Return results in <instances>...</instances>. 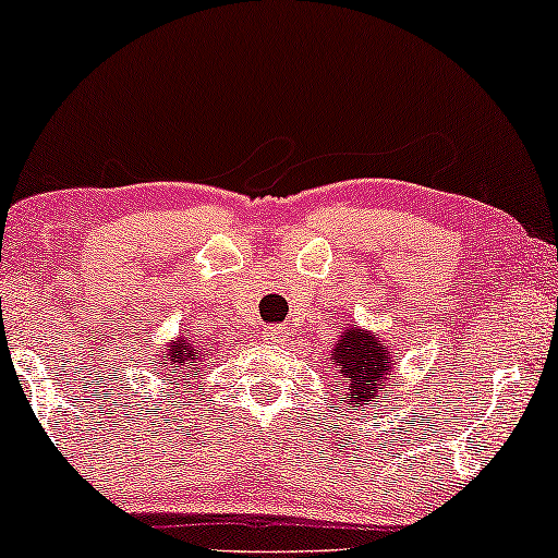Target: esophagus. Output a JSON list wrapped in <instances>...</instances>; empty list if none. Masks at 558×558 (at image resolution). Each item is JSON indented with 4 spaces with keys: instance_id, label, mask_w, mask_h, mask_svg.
I'll list each match as a JSON object with an SVG mask.
<instances>
[{
    "instance_id": "34e87169",
    "label": "esophagus",
    "mask_w": 558,
    "mask_h": 558,
    "mask_svg": "<svg viewBox=\"0 0 558 558\" xmlns=\"http://www.w3.org/2000/svg\"><path fill=\"white\" fill-rule=\"evenodd\" d=\"M287 338V328H281V325H269L266 328V341L269 343H281Z\"/></svg>"
}]
</instances>
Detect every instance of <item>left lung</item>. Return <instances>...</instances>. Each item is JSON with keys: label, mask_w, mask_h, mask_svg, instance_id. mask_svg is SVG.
I'll return each instance as SVG.
<instances>
[{"label": "left lung", "mask_w": 558, "mask_h": 558, "mask_svg": "<svg viewBox=\"0 0 558 558\" xmlns=\"http://www.w3.org/2000/svg\"><path fill=\"white\" fill-rule=\"evenodd\" d=\"M330 361L336 364V374L341 376L343 385L349 387L343 402L349 400L353 408H361V404L374 408V402H379V397L387 392L392 361H389V351L372 332L353 328L343 332L341 341L332 345Z\"/></svg>", "instance_id": "1"}]
</instances>
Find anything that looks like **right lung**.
<instances>
[{
    "mask_svg": "<svg viewBox=\"0 0 558 558\" xmlns=\"http://www.w3.org/2000/svg\"><path fill=\"white\" fill-rule=\"evenodd\" d=\"M199 361H202V353L197 351V345L186 343L184 338H179V341L169 345L163 353V364H171L169 372H177V368H190L192 374H197Z\"/></svg>",
    "mask_w": 558,
    "mask_h": 558,
    "instance_id": "right-lung-1",
    "label": "right lung"
}]
</instances>
